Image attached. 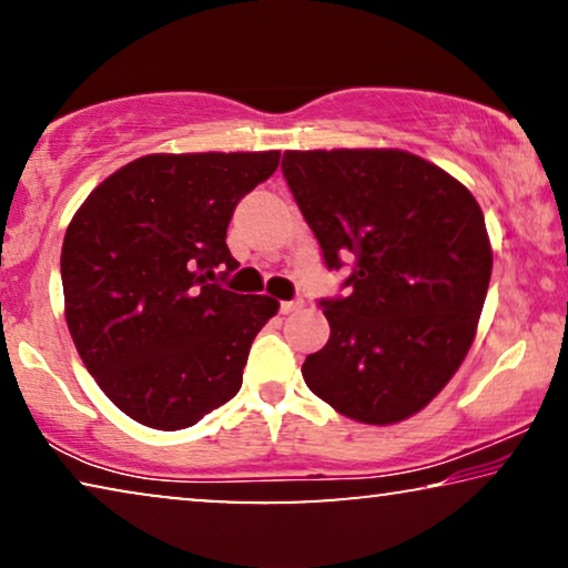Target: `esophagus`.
<instances>
[{
    "label": "esophagus",
    "mask_w": 568,
    "mask_h": 568,
    "mask_svg": "<svg viewBox=\"0 0 568 568\" xmlns=\"http://www.w3.org/2000/svg\"><path fill=\"white\" fill-rule=\"evenodd\" d=\"M300 307H305V302H302V300L282 302V315H290V313H294V310H300Z\"/></svg>",
    "instance_id": "obj_1"
}]
</instances>
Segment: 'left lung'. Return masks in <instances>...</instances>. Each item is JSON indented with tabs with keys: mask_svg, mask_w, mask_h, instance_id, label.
<instances>
[{
	"mask_svg": "<svg viewBox=\"0 0 568 568\" xmlns=\"http://www.w3.org/2000/svg\"><path fill=\"white\" fill-rule=\"evenodd\" d=\"M284 178L348 297L323 302L331 338L302 364L317 398L387 426L437 398L468 354L491 282V240L465 185L403 150L284 152Z\"/></svg>",
	"mask_w": 568,
	"mask_h": 568,
	"instance_id": "left-lung-1",
	"label": "left lung"
}]
</instances>
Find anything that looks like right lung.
<instances>
[{"label":"right lung","mask_w":568,"mask_h":568,"mask_svg":"<svg viewBox=\"0 0 568 568\" xmlns=\"http://www.w3.org/2000/svg\"><path fill=\"white\" fill-rule=\"evenodd\" d=\"M282 152L144 154L108 175L69 222L61 284L84 367L134 422L178 432L235 398L268 294L216 284L240 263L227 224Z\"/></svg>","instance_id":"right-lung-1"}]
</instances>
